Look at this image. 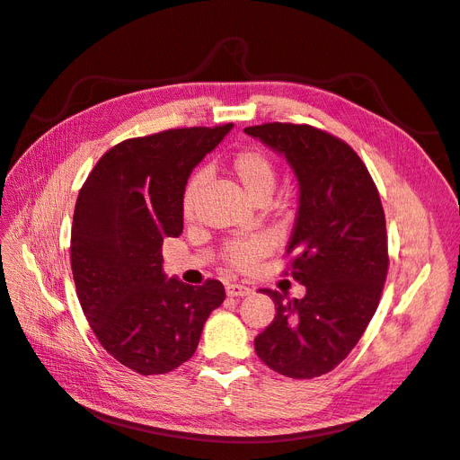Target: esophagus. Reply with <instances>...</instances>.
Instances as JSON below:
<instances>
[{
	"mask_svg": "<svg viewBox=\"0 0 460 460\" xmlns=\"http://www.w3.org/2000/svg\"><path fill=\"white\" fill-rule=\"evenodd\" d=\"M226 291L229 297H244V296H249L252 289L249 286H243V284H227Z\"/></svg>",
	"mask_w": 460,
	"mask_h": 460,
	"instance_id": "1",
	"label": "esophagus"
}]
</instances>
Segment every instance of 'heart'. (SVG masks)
Segmentation results:
<instances>
[{"label":"heart","mask_w":460,"mask_h":460,"mask_svg":"<svg viewBox=\"0 0 460 460\" xmlns=\"http://www.w3.org/2000/svg\"><path fill=\"white\" fill-rule=\"evenodd\" d=\"M227 167L233 172L243 188L254 202H266L270 194L274 192L278 182V164L268 155L266 151L258 147H243L233 153L227 161ZM206 184V172L196 171L184 182L181 196V209L186 219H192L199 206V196H202ZM270 251V241L261 234L254 237L237 239L226 244L223 258L226 262L237 270H251L254 264L264 258Z\"/></svg>","instance_id":"obj_1"}]
</instances>
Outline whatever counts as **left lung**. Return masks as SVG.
Returning <instances> with one entry per match:
<instances>
[{
    "label": "left lung",
    "mask_w": 460,
    "mask_h": 460,
    "mask_svg": "<svg viewBox=\"0 0 460 460\" xmlns=\"http://www.w3.org/2000/svg\"><path fill=\"white\" fill-rule=\"evenodd\" d=\"M244 132L284 153L299 181V211L286 249L307 293L276 303V316L254 338L256 356L289 379L338 367L379 307L388 272L386 223L379 190L344 139L309 124L268 122Z\"/></svg>",
    "instance_id": "obj_1"
}]
</instances>
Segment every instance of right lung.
Listing matches in <instances>:
<instances>
[{"label": "right lung", "instance_id": "obj_1", "mask_svg": "<svg viewBox=\"0 0 460 460\" xmlns=\"http://www.w3.org/2000/svg\"><path fill=\"white\" fill-rule=\"evenodd\" d=\"M233 124L174 128L111 147L75 202L72 272L101 346L139 375H163L194 356L209 313L226 299L217 279H164L161 246L182 233L181 196L192 169Z\"/></svg>", "mask_w": 460, "mask_h": 460}]
</instances>
